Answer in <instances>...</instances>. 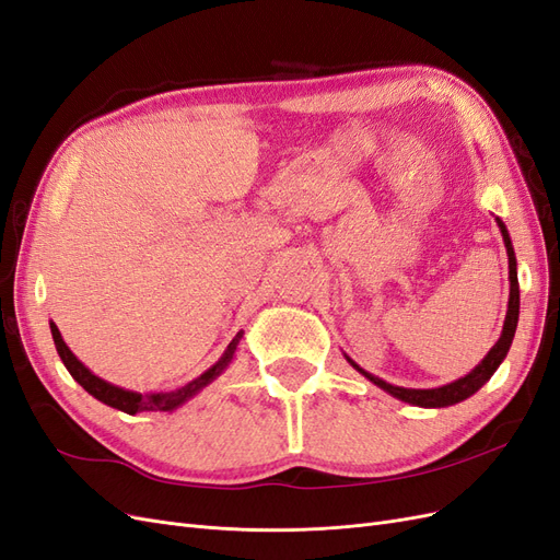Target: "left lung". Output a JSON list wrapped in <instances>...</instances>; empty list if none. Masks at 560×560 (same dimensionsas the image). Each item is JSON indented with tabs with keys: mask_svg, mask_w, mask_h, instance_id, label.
Wrapping results in <instances>:
<instances>
[{
	"mask_svg": "<svg viewBox=\"0 0 560 560\" xmlns=\"http://www.w3.org/2000/svg\"><path fill=\"white\" fill-rule=\"evenodd\" d=\"M495 222L500 226L502 233V241L506 247V257H510V303H506V315H504V325H502V334L498 338V343L488 350L486 358L474 366L467 376L457 378L453 383H446L442 387H430V389H416V387H399L387 383L374 374H369L364 371L358 362H352L348 354L346 360L360 371L364 378H369L374 385H378L381 389H385L387 395H393L406 404H413V406H422V409H444V406H453L457 401H465L467 397H471L474 393H479V389L490 381V376L495 374L498 366L502 364V360L506 358V352L512 348L514 341V334H516V325H518V306H521V296H518V276H516V254H514V245L510 238V231H506L504 222L500 217H495Z\"/></svg>",
	"mask_w": 560,
	"mask_h": 560,
	"instance_id": "8db88e82",
	"label": "left lung"
}]
</instances>
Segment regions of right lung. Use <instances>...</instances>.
<instances>
[{
  "label": "right lung",
  "instance_id": "obj_1",
  "mask_svg": "<svg viewBox=\"0 0 560 560\" xmlns=\"http://www.w3.org/2000/svg\"><path fill=\"white\" fill-rule=\"evenodd\" d=\"M50 334H54V343H56V350L60 354L62 364L67 366V371H70L72 378L83 389H86L89 395H93L97 401L112 406V409H118V411H124L128 416H135V413H142V411H167V413H171V411L179 409L184 401H189L191 397H196L202 387L210 385L214 378L222 376L224 371L229 369L245 331L235 334V338L229 343V348L224 350L222 358H219L208 371H202L198 378L189 381L186 385L171 389V393H135V389H126V387H118L114 383H107L100 376H95L86 364L77 360V354L70 348H67V343L62 341V336H60V331H58L54 322H50Z\"/></svg>",
  "mask_w": 560,
  "mask_h": 560
}]
</instances>
